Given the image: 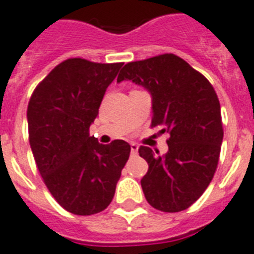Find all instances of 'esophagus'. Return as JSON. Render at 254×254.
Returning <instances> with one entry per match:
<instances>
[{"label":"esophagus","instance_id":"34e87169","mask_svg":"<svg viewBox=\"0 0 254 254\" xmlns=\"http://www.w3.org/2000/svg\"><path fill=\"white\" fill-rule=\"evenodd\" d=\"M130 148H131V153H133V155H135V153L138 152V148H139V146H138L137 143H131Z\"/></svg>","mask_w":254,"mask_h":254}]
</instances>
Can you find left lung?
<instances>
[{
	"label": "left lung",
	"instance_id": "8db88e82",
	"mask_svg": "<svg viewBox=\"0 0 254 254\" xmlns=\"http://www.w3.org/2000/svg\"><path fill=\"white\" fill-rule=\"evenodd\" d=\"M130 80L152 98V123L170 137L165 155L140 146L148 163L140 180L146 200L157 210L192 205L216 173L223 139L221 106L212 84L186 61L163 54L124 65L117 82Z\"/></svg>",
	"mask_w": 254,
	"mask_h": 254
}]
</instances>
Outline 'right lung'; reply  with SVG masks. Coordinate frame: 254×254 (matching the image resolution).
<instances>
[{
	"mask_svg": "<svg viewBox=\"0 0 254 254\" xmlns=\"http://www.w3.org/2000/svg\"><path fill=\"white\" fill-rule=\"evenodd\" d=\"M121 65L67 59L29 99V144L38 172L59 205L77 216H91L110 205L130 155L125 140L102 144L89 134Z\"/></svg>",
	"mask_w": 254,
	"mask_h": 254,
	"instance_id": "1",
	"label": "right lung"
}]
</instances>
